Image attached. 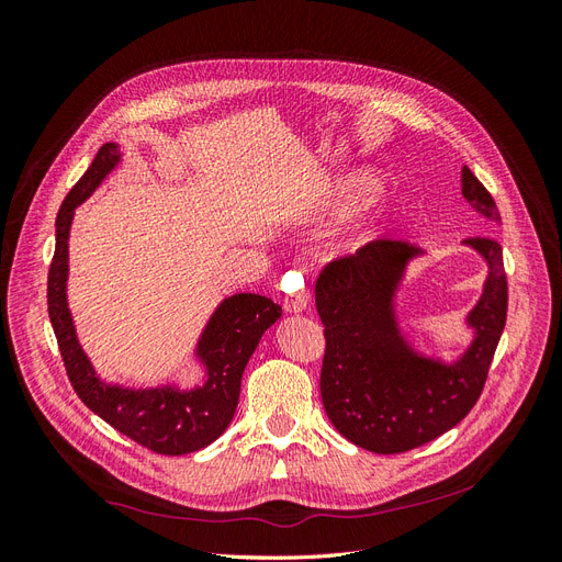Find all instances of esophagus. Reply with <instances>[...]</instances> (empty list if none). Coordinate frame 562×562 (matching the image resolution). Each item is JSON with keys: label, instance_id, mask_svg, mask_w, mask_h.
<instances>
[{"label": "esophagus", "instance_id": "obj_1", "mask_svg": "<svg viewBox=\"0 0 562 562\" xmlns=\"http://www.w3.org/2000/svg\"><path fill=\"white\" fill-rule=\"evenodd\" d=\"M307 304H310L307 295H304V293H295V295H288V297L283 300V310H285L288 314H302L304 310H307Z\"/></svg>", "mask_w": 562, "mask_h": 562}]
</instances>
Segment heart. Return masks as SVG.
<instances>
[{"instance_id": "1", "label": "heart", "mask_w": 562, "mask_h": 562, "mask_svg": "<svg viewBox=\"0 0 562 562\" xmlns=\"http://www.w3.org/2000/svg\"><path fill=\"white\" fill-rule=\"evenodd\" d=\"M382 192V178L370 171H351L335 182L328 184V190L318 196L316 215L321 220H337L361 209L363 203L375 199ZM386 227V215L382 211H372L363 215L359 223L351 227V232L342 239V246L347 252L361 250L370 241H375L378 236Z\"/></svg>"}]
</instances>
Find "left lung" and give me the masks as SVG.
I'll list each match as a JSON object with an SVG mask.
<instances>
[{"label":"left lung","mask_w":562,"mask_h":562,"mask_svg":"<svg viewBox=\"0 0 562 562\" xmlns=\"http://www.w3.org/2000/svg\"><path fill=\"white\" fill-rule=\"evenodd\" d=\"M462 196L490 223H502L490 192L462 166ZM485 262L481 297L464 316L467 349L446 361L419 351L403 333L398 293L424 250L375 241L337 260L316 281L326 335L321 398L333 427L378 454L419 448L462 422L479 401L506 323V274L497 239L464 241Z\"/></svg>","instance_id":"8db88e82"}]
</instances>
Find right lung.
<instances>
[{
    "label": "right lung",
    "mask_w": 562,
    "mask_h": 562,
    "mask_svg": "<svg viewBox=\"0 0 562 562\" xmlns=\"http://www.w3.org/2000/svg\"><path fill=\"white\" fill-rule=\"evenodd\" d=\"M119 164L122 149L116 143H105L98 149L89 171L63 201L56 217V252L48 269V318L67 378L89 411L151 452H196L211 446L229 427L239 405L244 370L265 330L281 318V307L255 293H236L220 302L196 339L192 359L201 366L203 375L194 386H180L178 382L124 386L100 378L79 345L75 318L67 304L70 229L75 209L98 190Z\"/></svg>",
    "instance_id": "right-lung-1"
}]
</instances>
